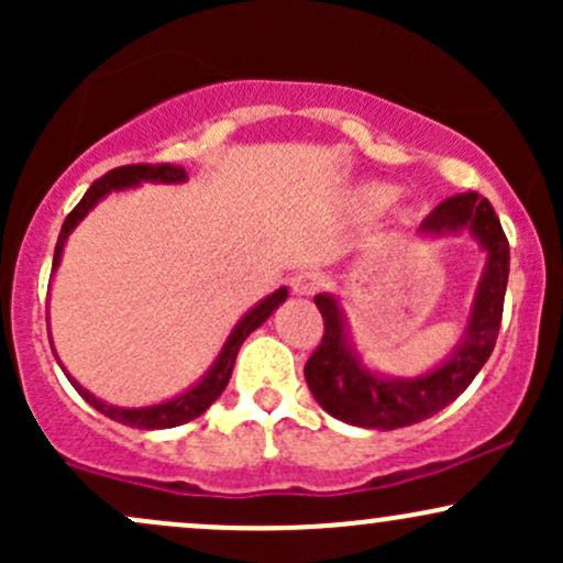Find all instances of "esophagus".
<instances>
[{
    "label": "esophagus",
    "mask_w": 563,
    "mask_h": 563,
    "mask_svg": "<svg viewBox=\"0 0 563 563\" xmlns=\"http://www.w3.org/2000/svg\"><path fill=\"white\" fill-rule=\"evenodd\" d=\"M290 288H294V294L299 296H312L318 294L322 288V275L314 273V269H301V273H296L290 277Z\"/></svg>",
    "instance_id": "1"
}]
</instances>
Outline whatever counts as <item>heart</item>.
Segmentation results:
<instances>
[{
	"mask_svg": "<svg viewBox=\"0 0 563 563\" xmlns=\"http://www.w3.org/2000/svg\"><path fill=\"white\" fill-rule=\"evenodd\" d=\"M380 198H389V192H380Z\"/></svg>",
	"mask_w": 563,
	"mask_h": 563,
	"instance_id": "1",
	"label": "heart"
}]
</instances>
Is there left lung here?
<instances>
[{"label":"left lung","instance_id":"8db88e82","mask_svg":"<svg viewBox=\"0 0 563 563\" xmlns=\"http://www.w3.org/2000/svg\"><path fill=\"white\" fill-rule=\"evenodd\" d=\"M468 228L487 249V269L476 288L466 341L437 371L412 380H391L371 373L346 344L341 309L331 296H314L325 331L318 349L303 365L309 391L325 412L363 429H402L426 421L448 407L476 378L493 354L503 320V299L508 286V238L495 209L479 192H461L437 206L423 219V232H455Z\"/></svg>","mask_w":563,"mask_h":563}]
</instances>
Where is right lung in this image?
<instances>
[{
	"instance_id": "right-lung-1",
	"label": "right lung",
	"mask_w": 563,
	"mask_h": 563,
	"mask_svg": "<svg viewBox=\"0 0 563 563\" xmlns=\"http://www.w3.org/2000/svg\"><path fill=\"white\" fill-rule=\"evenodd\" d=\"M185 177H187V172L183 169V166H174V164H129V166H119V169L102 174V177L95 179L92 187L84 192V198L76 203V209L70 211V214L66 217V222H63L60 238H57V245H55L53 269L60 264V254H63V245H66L68 232L74 230L84 217H87V211L92 209V206L102 196H108L111 190H121V187L137 185V183H142V179H151V183H185ZM286 296H288V290L280 288V290H275L273 296H267L260 307L251 309V312L245 314L241 322H238L235 331L230 333L228 344H224L222 354L217 357L214 367L206 373V378L200 380L198 386H192L190 391L179 394L177 399H169V402H164V405H153V407L106 405V402H100L97 397H92V394L84 389V386H79V380L70 378L68 373L66 376L70 384H74V389L79 391L81 397L95 407V410H100L102 416L113 418V421L134 426V429H172V426H183L187 421H192V418H198L200 412L209 410V405L224 391V386H228V380L232 376V367H235L238 349H241L245 335H249L251 331H256V328H260L262 322L273 314V309L277 307V303L286 301Z\"/></svg>"
}]
</instances>
